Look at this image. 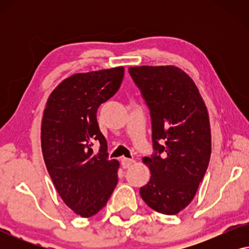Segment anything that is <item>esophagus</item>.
Here are the masks:
<instances>
[{"mask_svg":"<svg viewBox=\"0 0 249 249\" xmlns=\"http://www.w3.org/2000/svg\"><path fill=\"white\" fill-rule=\"evenodd\" d=\"M134 160L131 159H122V166H124V169H128L134 164Z\"/></svg>","mask_w":249,"mask_h":249,"instance_id":"34e87169","label":"esophagus"}]
</instances>
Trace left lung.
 <instances>
[{"mask_svg": "<svg viewBox=\"0 0 249 249\" xmlns=\"http://www.w3.org/2000/svg\"><path fill=\"white\" fill-rule=\"evenodd\" d=\"M129 73L151 111L155 153L139 193L156 212L175 215L192 202L211 158L206 105L192 78L175 66L130 67Z\"/></svg>", "mask_w": 249, "mask_h": 249, "instance_id": "obj_1", "label": "left lung"}]
</instances>
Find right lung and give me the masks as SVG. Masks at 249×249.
<instances>
[{"instance_id": "add662e5", "label": "right lung", "mask_w": 249, "mask_h": 249, "mask_svg": "<svg viewBox=\"0 0 249 249\" xmlns=\"http://www.w3.org/2000/svg\"><path fill=\"white\" fill-rule=\"evenodd\" d=\"M124 74V67L74 73L57 85L44 110V162L61 198L83 217L103 209L118 183L119 162L107 158L96 113L117 93ZM95 142L98 152L92 149Z\"/></svg>"}]
</instances>
